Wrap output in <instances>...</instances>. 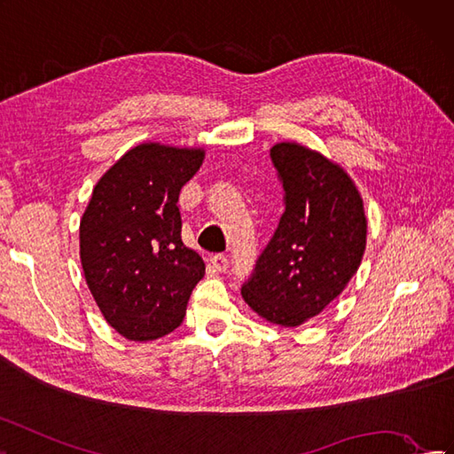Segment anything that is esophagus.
<instances>
[{
    "label": "esophagus",
    "instance_id": "obj_1",
    "mask_svg": "<svg viewBox=\"0 0 454 454\" xmlns=\"http://www.w3.org/2000/svg\"><path fill=\"white\" fill-rule=\"evenodd\" d=\"M210 263H212V267L215 269V271H219V273L227 271V267H229V260H227V257H225L223 254L212 255V257H210Z\"/></svg>",
    "mask_w": 454,
    "mask_h": 454
}]
</instances>
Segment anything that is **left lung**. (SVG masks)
I'll return each instance as SVG.
<instances>
[{
  "label": "left lung",
  "mask_w": 454,
  "mask_h": 454,
  "mask_svg": "<svg viewBox=\"0 0 454 454\" xmlns=\"http://www.w3.org/2000/svg\"><path fill=\"white\" fill-rule=\"evenodd\" d=\"M285 214L242 298L263 321L300 326L323 313L357 273L366 248L363 197L338 162L296 141L271 146Z\"/></svg>",
  "instance_id": "1"
}]
</instances>
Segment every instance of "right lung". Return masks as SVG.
<instances>
[{
  "label": "right lung",
  "instance_id": "add662e5",
  "mask_svg": "<svg viewBox=\"0 0 454 454\" xmlns=\"http://www.w3.org/2000/svg\"><path fill=\"white\" fill-rule=\"evenodd\" d=\"M204 158V146H131L97 181L80 219L85 283L105 321L131 341L177 328L206 273L200 254L181 240L177 207Z\"/></svg>",
  "mask_w": 454,
  "mask_h": 454
}]
</instances>
